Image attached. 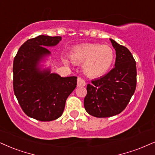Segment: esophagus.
Masks as SVG:
<instances>
[{
    "mask_svg": "<svg viewBox=\"0 0 155 155\" xmlns=\"http://www.w3.org/2000/svg\"><path fill=\"white\" fill-rule=\"evenodd\" d=\"M85 81H84L83 78H78V87H83L85 85Z\"/></svg>",
    "mask_w": 155,
    "mask_h": 155,
    "instance_id": "obj_1",
    "label": "esophagus"
}]
</instances>
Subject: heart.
<instances>
[{"label":"heart","instance_id":"obj_1","mask_svg":"<svg viewBox=\"0 0 155 155\" xmlns=\"http://www.w3.org/2000/svg\"><path fill=\"white\" fill-rule=\"evenodd\" d=\"M71 60L83 64L84 73L90 78H98L109 70L115 58L114 49L109 45L87 43L78 45L72 49ZM64 62L68 59L64 57Z\"/></svg>","mask_w":155,"mask_h":155}]
</instances>
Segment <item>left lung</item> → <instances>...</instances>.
<instances>
[{
  "mask_svg": "<svg viewBox=\"0 0 155 155\" xmlns=\"http://www.w3.org/2000/svg\"><path fill=\"white\" fill-rule=\"evenodd\" d=\"M116 50L115 67L106 75L87 85L85 109L98 118L110 117L127 106L137 87L136 62L130 51L110 39Z\"/></svg>",
  "mask_w": 155,
  "mask_h": 155,
  "instance_id": "left-lung-1",
  "label": "left lung"
}]
</instances>
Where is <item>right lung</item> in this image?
<instances>
[{
    "mask_svg": "<svg viewBox=\"0 0 155 155\" xmlns=\"http://www.w3.org/2000/svg\"><path fill=\"white\" fill-rule=\"evenodd\" d=\"M61 37L40 35L21 46L13 60V86L23 111L41 121H50L62 116L67 98L77 85V77L61 78L40 71L39 61L50 51L45 47L57 45Z\"/></svg>",
    "mask_w": 155,
    "mask_h": 155,
    "instance_id": "1",
    "label": "right lung"
}]
</instances>
